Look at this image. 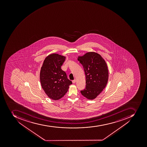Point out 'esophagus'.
Instances as JSON below:
<instances>
[{
	"instance_id": "esophagus-1",
	"label": "esophagus",
	"mask_w": 147,
	"mask_h": 147,
	"mask_svg": "<svg viewBox=\"0 0 147 147\" xmlns=\"http://www.w3.org/2000/svg\"><path fill=\"white\" fill-rule=\"evenodd\" d=\"M76 82V80H75H75H73V81H72V83H75Z\"/></svg>"
}]
</instances>
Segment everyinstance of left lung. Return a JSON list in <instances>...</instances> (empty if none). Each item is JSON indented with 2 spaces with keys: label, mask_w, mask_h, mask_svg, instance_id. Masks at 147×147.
<instances>
[{
  "label": "left lung",
  "mask_w": 147,
  "mask_h": 147,
  "mask_svg": "<svg viewBox=\"0 0 147 147\" xmlns=\"http://www.w3.org/2000/svg\"><path fill=\"white\" fill-rule=\"evenodd\" d=\"M78 59L82 65L86 76V88L81 93L87 99L93 100L102 92L108 81L107 64L99 54L94 52L78 56Z\"/></svg>",
  "instance_id": "obj_1"
}]
</instances>
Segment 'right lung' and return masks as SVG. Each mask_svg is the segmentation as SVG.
Returning a JSON list of instances; mask_svg holds the SVG:
<instances>
[{
  "instance_id": "1",
  "label": "right lung",
  "mask_w": 147,
  "mask_h": 147,
  "mask_svg": "<svg viewBox=\"0 0 147 147\" xmlns=\"http://www.w3.org/2000/svg\"><path fill=\"white\" fill-rule=\"evenodd\" d=\"M65 57L51 54L46 57L40 69L41 86L49 98L57 100L67 92L72 82L61 68Z\"/></svg>"
}]
</instances>
